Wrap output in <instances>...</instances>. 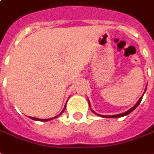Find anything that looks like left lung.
<instances>
[{"instance_id": "1", "label": "left lung", "mask_w": 154, "mask_h": 154, "mask_svg": "<svg viewBox=\"0 0 154 154\" xmlns=\"http://www.w3.org/2000/svg\"><path fill=\"white\" fill-rule=\"evenodd\" d=\"M146 88H147V86H146ZM145 91H146V88H145V90H144V93H145ZM142 98H143V97H140V100L137 102L136 104H135V105H134V106H133V107H132L131 109L128 110L127 112L122 113V114H117V115H112V116H103V115H99V114H97V113L95 112H94V111H93V110H91V111H92V112H93L94 114H96V115L99 116H102V117H106V118H108V117H110V118H114V117H115V118H117V117H122V116H126V115H128V114H130L131 112H133V111H134V110L136 108L137 106H139V104H140V102H141V100H142ZM88 104H89V106H90V103H89V101H88Z\"/></svg>"}]
</instances>
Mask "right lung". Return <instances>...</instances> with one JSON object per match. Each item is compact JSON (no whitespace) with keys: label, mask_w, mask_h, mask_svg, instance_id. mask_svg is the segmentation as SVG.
Segmentation results:
<instances>
[{"label":"right lung","mask_w":154,"mask_h":154,"mask_svg":"<svg viewBox=\"0 0 154 154\" xmlns=\"http://www.w3.org/2000/svg\"><path fill=\"white\" fill-rule=\"evenodd\" d=\"M65 109H66V106L64 107V109L62 110V112H60V114H59V115L57 116H55V117H53V118H50V119H38V118H35V117H30V118L32 119V120H34V121H40V122H48V121H50V120H52V119L57 118V117H58V116H60L61 115L62 113H63L64 110H65Z\"/></svg>","instance_id":"obj_1"}]
</instances>
